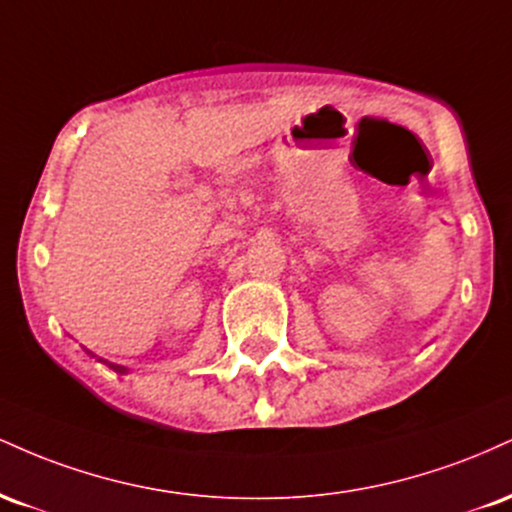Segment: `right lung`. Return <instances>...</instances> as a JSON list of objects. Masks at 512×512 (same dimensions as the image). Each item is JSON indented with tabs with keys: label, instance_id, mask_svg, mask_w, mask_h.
Returning a JSON list of instances; mask_svg holds the SVG:
<instances>
[{
	"label": "right lung",
	"instance_id": "obj_1",
	"mask_svg": "<svg viewBox=\"0 0 512 512\" xmlns=\"http://www.w3.org/2000/svg\"><path fill=\"white\" fill-rule=\"evenodd\" d=\"M110 368L117 370V373H127V368H122V366H115V363H110Z\"/></svg>",
	"mask_w": 512,
	"mask_h": 512
}]
</instances>
